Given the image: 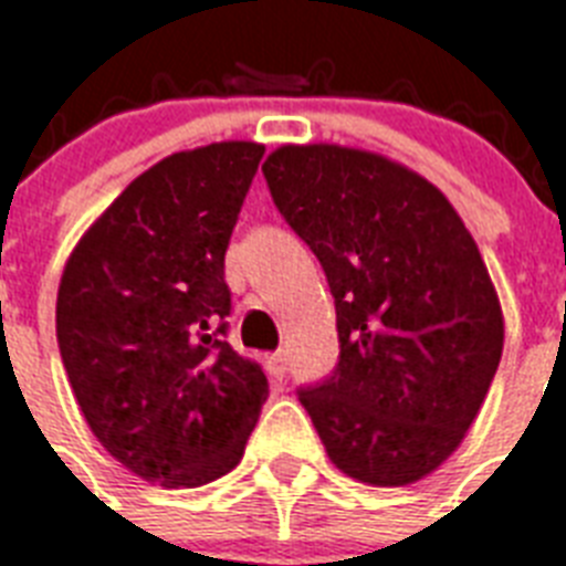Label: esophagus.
Returning a JSON list of instances; mask_svg holds the SVG:
<instances>
[{
  "label": "esophagus",
  "instance_id": "1",
  "mask_svg": "<svg viewBox=\"0 0 566 566\" xmlns=\"http://www.w3.org/2000/svg\"><path fill=\"white\" fill-rule=\"evenodd\" d=\"M270 373L275 378L287 376V349H279V353L270 355Z\"/></svg>",
  "mask_w": 566,
  "mask_h": 566
}]
</instances>
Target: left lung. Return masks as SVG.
<instances>
[{"label": "left lung", "mask_w": 566, "mask_h": 566, "mask_svg": "<svg viewBox=\"0 0 566 566\" xmlns=\"http://www.w3.org/2000/svg\"><path fill=\"white\" fill-rule=\"evenodd\" d=\"M261 170L335 296L340 355L300 402L337 470L417 482L455 452L500 367L502 311L479 247L447 196L381 155L282 146Z\"/></svg>", "instance_id": "8db88e82"}]
</instances>
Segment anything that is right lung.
<instances>
[{
	"label": "right lung",
	"mask_w": 566,
	"mask_h": 566,
	"mask_svg": "<svg viewBox=\"0 0 566 566\" xmlns=\"http://www.w3.org/2000/svg\"><path fill=\"white\" fill-rule=\"evenodd\" d=\"M264 146L176 153L137 176L66 261L57 349L99 443L146 482L238 467L270 385L229 344L226 249Z\"/></svg>",
	"instance_id": "1"
}]
</instances>
